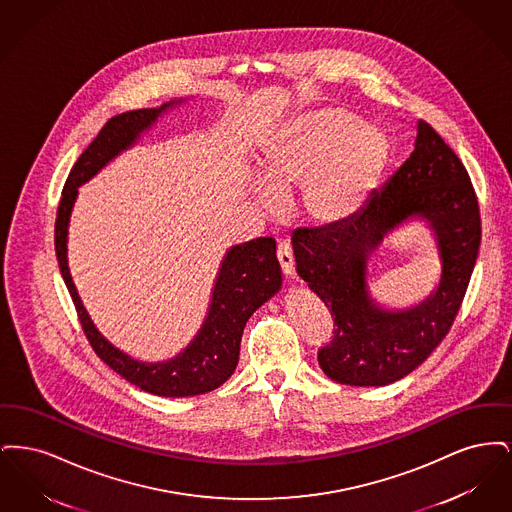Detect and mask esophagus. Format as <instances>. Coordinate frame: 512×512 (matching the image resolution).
<instances>
[{
  "label": "esophagus",
  "mask_w": 512,
  "mask_h": 512,
  "mask_svg": "<svg viewBox=\"0 0 512 512\" xmlns=\"http://www.w3.org/2000/svg\"><path fill=\"white\" fill-rule=\"evenodd\" d=\"M276 257H278V263H280V267L284 270V274L286 276H290L293 274V251L292 245L288 240H280L278 242V249H276Z\"/></svg>",
  "instance_id": "34e87169"
}]
</instances>
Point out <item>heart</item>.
<instances>
[{
	"label": "heart",
	"instance_id": "obj_1",
	"mask_svg": "<svg viewBox=\"0 0 512 512\" xmlns=\"http://www.w3.org/2000/svg\"><path fill=\"white\" fill-rule=\"evenodd\" d=\"M390 136L340 107H320L280 124L261 149L263 182L251 194L267 211L299 190L303 215L318 226L355 217L390 167Z\"/></svg>",
	"mask_w": 512,
	"mask_h": 512
}]
</instances>
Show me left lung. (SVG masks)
Instances as JSON below:
<instances>
[{
    "instance_id": "left-lung-1",
    "label": "left lung",
    "mask_w": 512,
    "mask_h": 512,
    "mask_svg": "<svg viewBox=\"0 0 512 512\" xmlns=\"http://www.w3.org/2000/svg\"><path fill=\"white\" fill-rule=\"evenodd\" d=\"M411 157L349 220L293 234L297 274L334 317L318 365L345 386H386L422 365L453 326L482 240L478 197L457 153L418 121ZM428 219L437 234L439 290L407 312L380 310L365 290L367 257L405 219Z\"/></svg>"
}]
</instances>
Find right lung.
<instances>
[{
    "label": "right lung",
    "instance_id": "right-lung-1",
    "mask_svg": "<svg viewBox=\"0 0 512 512\" xmlns=\"http://www.w3.org/2000/svg\"><path fill=\"white\" fill-rule=\"evenodd\" d=\"M176 103L180 101L165 103L159 109L126 111L105 122L94 142L74 163L55 219L57 263L92 349L124 380L140 390L163 397L199 395L222 386L238 365L245 322L282 286V270L276 259V242L272 238H257L234 245L220 265L209 313L195 340L178 357L155 365L134 361L113 347L88 317L67 265V228L78 186L88 182L126 147L132 146L163 111Z\"/></svg>",
    "mask_w": 512,
    "mask_h": 512
}]
</instances>
